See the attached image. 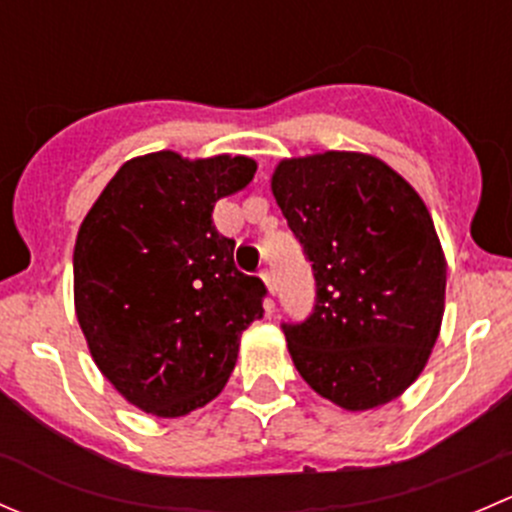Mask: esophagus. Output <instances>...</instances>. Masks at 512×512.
<instances>
[{
    "label": "esophagus",
    "instance_id": "1",
    "mask_svg": "<svg viewBox=\"0 0 512 512\" xmlns=\"http://www.w3.org/2000/svg\"><path fill=\"white\" fill-rule=\"evenodd\" d=\"M260 277H262V282H265V285H267V292L275 294L277 287H275V280H272V272H270V270H262ZM272 307H275V304L270 302V309H272Z\"/></svg>",
    "mask_w": 512,
    "mask_h": 512
}]
</instances>
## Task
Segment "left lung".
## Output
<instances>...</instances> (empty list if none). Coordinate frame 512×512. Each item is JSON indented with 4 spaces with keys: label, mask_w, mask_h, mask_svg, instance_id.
Wrapping results in <instances>:
<instances>
[{
    "label": "left lung",
    "mask_w": 512,
    "mask_h": 512,
    "mask_svg": "<svg viewBox=\"0 0 512 512\" xmlns=\"http://www.w3.org/2000/svg\"><path fill=\"white\" fill-rule=\"evenodd\" d=\"M272 193L317 282L312 314L282 324L299 376L347 411L389 404L441 332L446 257L431 213L384 160L352 151L280 160Z\"/></svg>",
    "instance_id": "obj_1"
}]
</instances>
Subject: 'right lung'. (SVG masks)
<instances>
[{
    "instance_id": "right-lung-1",
    "label": "right lung",
    "mask_w": 512,
    "mask_h": 512,
    "mask_svg": "<svg viewBox=\"0 0 512 512\" xmlns=\"http://www.w3.org/2000/svg\"><path fill=\"white\" fill-rule=\"evenodd\" d=\"M255 170L245 156L131 158L79 227L76 319L101 374L146 414L175 418L213 401L240 334L265 312V285L237 270L235 240L213 225L215 203Z\"/></svg>"
}]
</instances>
